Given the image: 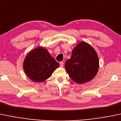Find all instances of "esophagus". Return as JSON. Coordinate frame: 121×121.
Here are the masks:
<instances>
[{"label":"esophagus","instance_id":"esophagus-1","mask_svg":"<svg viewBox=\"0 0 121 121\" xmlns=\"http://www.w3.org/2000/svg\"><path fill=\"white\" fill-rule=\"evenodd\" d=\"M59 64H60V67H63V65H64V63H63V62H60V63H59Z\"/></svg>","mask_w":121,"mask_h":121}]
</instances>
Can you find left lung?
Masks as SVG:
<instances>
[{
    "mask_svg": "<svg viewBox=\"0 0 121 121\" xmlns=\"http://www.w3.org/2000/svg\"><path fill=\"white\" fill-rule=\"evenodd\" d=\"M65 70L73 81L83 84L91 81L99 69V58L94 48L85 42L79 43L65 63Z\"/></svg>",
    "mask_w": 121,
    "mask_h": 121,
    "instance_id": "obj_1",
    "label": "left lung"
}]
</instances>
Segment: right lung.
<instances>
[{
	"label": "right lung",
	"instance_id": "add662e5",
	"mask_svg": "<svg viewBox=\"0 0 121 121\" xmlns=\"http://www.w3.org/2000/svg\"><path fill=\"white\" fill-rule=\"evenodd\" d=\"M23 67L26 74L31 81L42 82L51 77L59 67V64L46 48L39 46L28 52L23 61Z\"/></svg>",
	"mask_w": 121,
	"mask_h": 121
}]
</instances>
